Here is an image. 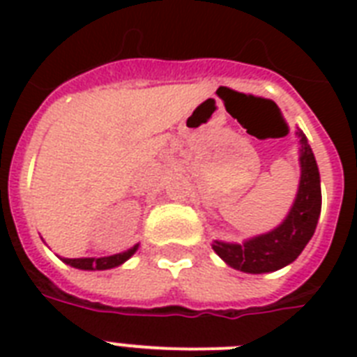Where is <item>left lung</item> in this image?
<instances>
[{"label": "left lung", "instance_id": "8db88e82", "mask_svg": "<svg viewBox=\"0 0 357 357\" xmlns=\"http://www.w3.org/2000/svg\"><path fill=\"white\" fill-rule=\"evenodd\" d=\"M302 144V178L294 206L282 226L268 234L246 241L244 244H226L215 241L213 250L222 257L229 266L237 271L261 274L274 272L282 266L293 263L305 244L313 237L321 215V178L313 151L302 131H296Z\"/></svg>", "mask_w": 357, "mask_h": 357}]
</instances>
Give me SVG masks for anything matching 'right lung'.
<instances>
[{
    "mask_svg": "<svg viewBox=\"0 0 357 357\" xmlns=\"http://www.w3.org/2000/svg\"><path fill=\"white\" fill-rule=\"evenodd\" d=\"M137 246H133L128 252L116 255H109V257H83V259H63L64 263H68L70 266H75V268H83V271H105V268H113V266L122 265L123 261H128L131 255L135 254Z\"/></svg>",
    "mask_w": 357,
    "mask_h": 357,
    "instance_id": "obj_1",
    "label": "right lung"
}]
</instances>
